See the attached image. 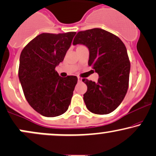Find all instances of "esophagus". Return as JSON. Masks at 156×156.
I'll list each match as a JSON object with an SVG mask.
<instances>
[{"label": "esophagus", "instance_id": "esophagus-1", "mask_svg": "<svg viewBox=\"0 0 156 156\" xmlns=\"http://www.w3.org/2000/svg\"><path fill=\"white\" fill-rule=\"evenodd\" d=\"M78 82H81V81H82V78H80V77H78Z\"/></svg>", "mask_w": 156, "mask_h": 156}]
</instances>
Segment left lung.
<instances>
[{"label": "left lung", "mask_w": 156, "mask_h": 156, "mask_svg": "<svg viewBox=\"0 0 156 156\" xmlns=\"http://www.w3.org/2000/svg\"><path fill=\"white\" fill-rule=\"evenodd\" d=\"M73 44L88 48V64L99 75L97 83L83 78V101L89 112L107 114L120 105L128 89L130 64L125 45L116 35L101 28L79 31Z\"/></svg>", "instance_id": "obj_1"}]
</instances>
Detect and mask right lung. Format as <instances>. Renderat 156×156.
Wrapping results in <instances>:
<instances>
[{
    "mask_svg": "<svg viewBox=\"0 0 156 156\" xmlns=\"http://www.w3.org/2000/svg\"><path fill=\"white\" fill-rule=\"evenodd\" d=\"M76 34H41L21 52L18 76L25 98L44 117L59 116L70 104L78 78H62L55 68L63 62Z\"/></svg>",
    "mask_w": 156,
    "mask_h": 156,
    "instance_id": "add662e5",
    "label": "right lung"
}]
</instances>
